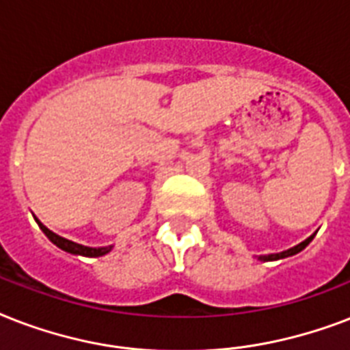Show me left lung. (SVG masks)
I'll use <instances>...</instances> for the list:
<instances>
[{
    "label": "left lung",
    "mask_w": 350,
    "mask_h": 350,
    "mask_svg": "<svg viewBox=\"0 0 350 350\" xmlns=\"http://www.w3.org/2000/svg\"><path fill=\"white\" fill-rule=\"evenodd\" d=\"M312 238H314V234L310 236V238H307L305 241H301L299 245H296V247H293V249H288V250H283V252H278V254H269V256H260V260L263 261H274V260H283V258H288V256H294V254H298L299 250H304L307 245L312 241Z\"/></svg>",
    "instance_id": "left-lung-1"
}]
</instances>
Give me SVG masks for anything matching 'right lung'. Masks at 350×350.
Instances as JSON below:
<instances>
[{
    "instance_id": "add662e5",
    "label": "right lung",
    "mask_w": 350,
    "mask_h": 350,
    "mask_svg": "<svg viewBox=\"0 0 350 350\" xmlns=\"http://www.w3.org/2000/svg\"><path fill=\"white\" fill-rule=\"evenodd\" d=\"M36 221H38V225H40V229L45 232L46 238L51 239L52 243L56 245V247H59L62 250H65V252H70V254H78V256H87V258H98V256H105L107 252H111L112 250V245H109V247H98V249H94V247H85V245L74 243V241H70V239L62 238V236H57V234H54L52 230L46 229L45 225L41 224L38 218H36Z\"/></svg>"
}]
</instances>
